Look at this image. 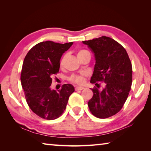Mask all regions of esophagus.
<instances>
[{"instance_id":"esophagus-1","label":"esophagus","mask_w":151,"mask_h":151,"mask_svg":"<svg viewBox=\"0 0 151 151\" xmlns=\"http://www.w3.org/2000/svg\"><path fill=\"white\" fill-rule=\"evenodd\" d=\"M84 87H80V86H76L75 88V90H82L84 89Z\"/></svg>"}]
</instances>
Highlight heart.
I'll return each instance as SVG.
<instances>
[{
	"mask_svg": "<svg viewBox=\"0 0 151 151\" xmlns=\"http://www.w3.org/2000/svg\"><path fill=\"white\" fill-rule=\"evenodd\" d=\"M86 52H89L88 50H79L77 52V56H80L82 54H84ZM63 63V59L61 60L60 61V65L62 66ZM69 80L71 82L76 83V84H83L84 82V74L82 73L81 75H73L72 76H70Z\"/></svg>",
	"mask_w": 151,
	"mask_h": 151,
	"instance_id": "b5f03b06",
	"label": "heart"
}]
</instances>
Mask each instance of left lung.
<instances>
[{"label": "left lung", "mask_w": 151, "mask_h": 151, "mask_svg": "<svg viewBox=\"0 0 151 151\" xmlns=\"http://www.w3.org/2000/svg\"><path fill=\"white\" fill-rule=\"evenodd\" d=\"M94 53L95 65L91 77L92 84L102 81L104 88L92 89V98L88 102L96 117L105 119L116 114L129 96L132 81V67L126 50L116 41L106 36L84 41Z\"/></svg>", "instance_id": "left-lung-1"}]
</instances>
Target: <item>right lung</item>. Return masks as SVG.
I'll list each match as a JSON object with an SVG mask.
<instances>
[{
  "instance_id": "1",
  "label": "right lung",
  "mask_w": 151,
  "mask_h": 151,
  "mask_svg": "<svg viewBox=\"0 0 151 151\" xmlns=\"http://www.w3.org/2000/svg\"><path fill=\"white\" fill-rule=\"evenodd\" d=\"M73 44L43 41L32 48L24 58L21 85L28 105L41 118L53 120L59 117L75 91L70 84H63L58 92L50 88L52 76L59 71L61 57Z\"/></svg>"
}]
</instances>
